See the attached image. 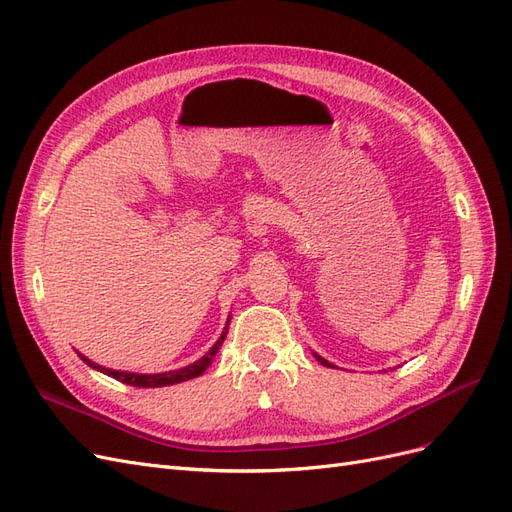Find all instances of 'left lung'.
I'll use <instances>...</instances> for the list:
<instances>
[{
	"label": "left lung",
	"mask_w": 512,
	"mask_h": 512,
	"mask_svg": "<svg viewBox=\"0 0 512 512\" xmlns=\"http://www.w3.org/2000/svg\"><path fill=\"white\" fill-rule=\"evenodd\" d=\"M314 356H316V361H318L320 365H324V367H335L333 363H329V361H327V359H324V356H320L318 352H314Z\"/></svg>",
	"instance_id": "8db88e82"
}]
</instances>
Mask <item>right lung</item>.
I'll use <instances>...</instances> for the list:
<instances>
[{
  "label": "right lung",
  "mask_w": 512,
  "mask_h": 512,
  "mask_svg": "<svg viewBox=\"0 0 512 512\" xmlns=\"http://www.w3.org/2000/svg\"><path fill=\"white\" fill-rule=\"evenodd\" d=\"M228 327H230V316L226 318V327L222 331V335L218 337V342H215L203 356H200L198 361H194L192 365H185V367H179V369H173V371H160V374H136V371H121V369H111V367H104V365H98L91 359H87L85 354H81L79 350H76V354L81 356V361L87 363L91 369L100 371V374L104 376H111L123 384H130V386H138V389H158V386H170V384H179V382H185V380H192V378H198L205 374V369L211 365V361L215 359V354L220 352L224 339H226V333H228Z\"/></svg>",
  "instance_id": "obj_1"
}]
</instances>
